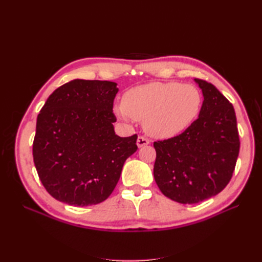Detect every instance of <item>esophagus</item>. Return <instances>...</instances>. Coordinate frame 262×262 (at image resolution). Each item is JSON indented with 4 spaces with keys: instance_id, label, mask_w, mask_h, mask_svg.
I'll list each match as a JSON object with an SVG mask.
<instances>
[{
    "instance_id": "esophagus-1",
    "label": "esophagus",
    "mask_w": 262,
    "mask_h": 262,
    "mask_svg": "<svg viewBox=\"0 0 262 262\" xmlns=\"http://www.w3.org/2000/svg\"><path fill=\"white\" fill-rule=\"evenodd\" d=\"M137 144H138V146H139V147L145 146V145L149 144V140H148V139H146L145 137H142V136H140V137L138 138V140H137Z\"/></svg>"
}]
</instances>
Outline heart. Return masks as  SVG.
<instances>
[{
	"label": "heart",
	"mask_w": 262,
	"mask_h": 262,
	"mask_svg": "<svg viewBox=\"0 0 262 262\" xmlns=\"http://www.w3.org/2000/svg\"><path fill=\"white\" fill-rule=\"evenodd\" d=\"M202 91L194 84L149 83L124 94L118 113L144 121L150 136L168 139L191 125L201 112Z\"/></svg>",
	"instance_id": "b5f03b06"
}]
</instances>
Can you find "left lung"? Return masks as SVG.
Returning <instances> with one entry per match:
<instances>
[{"label": "left lung", "mask_w": 262, "mask_h": 262, "mask_svg": "<svg viewBox=\"0 0 262 262\" xmlns=\"http://www.w3.org/2000/svg\"><path fill=\"white\" fill-rule=\"evenodd\" d=\"M195 82L204 97L199 118L178 136L154 142L156 184L184 204L210 199L227 186L241 146L233 105L213 84Z\"/></svg>", "instance_id": "obj_1"}]
</instances>
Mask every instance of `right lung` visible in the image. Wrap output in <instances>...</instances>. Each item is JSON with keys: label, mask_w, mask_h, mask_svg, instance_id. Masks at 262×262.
Instances as JSON below:
<instances>
[{"label": "right lung", "mask_w": 262, "mask_h": 262, "mask_svg": "<svg viewBox=\"0 0 262 262\" xmlns=\"http://www.w3.org/2000/svg\"><path fill=\"white\" fill-rule=\"evenodd\" d=\"M117 84L74 80L58 87L37 118L33 156L39 179L54 199L75 207L112 194L137 134L118 137L113 112Z\"/></svg>", "instance_id": "right-lung-1"}]
</instances>
